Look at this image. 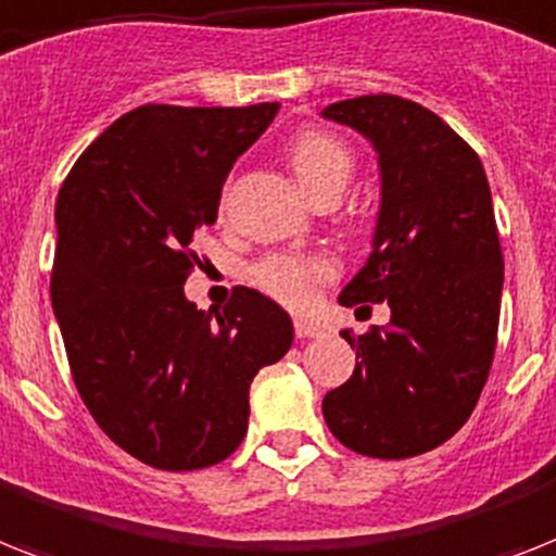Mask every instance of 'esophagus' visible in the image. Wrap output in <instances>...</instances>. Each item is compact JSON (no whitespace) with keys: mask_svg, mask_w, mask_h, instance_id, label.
Wrapping results in <instances>:
<instances>
[{"mask_svg":"<svg viewBox=\"0 0 556 556\" xmlns=\"http://www.w3.org/2000/svg\"><path fill=\"white\" fill-rule=\"evenodd\" d=\"M293 333L300 337V340H311V337H323V325L314 323V319H293Z\"/></svg>","mask_w":556,"mask_h":556,"instance_id":"1","label":"esophagus"}]
</instances>
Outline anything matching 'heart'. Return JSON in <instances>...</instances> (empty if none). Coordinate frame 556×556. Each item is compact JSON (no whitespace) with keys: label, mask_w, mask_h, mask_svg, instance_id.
I'll return each instance as SVG.
<instances>
[{"label":"heart","mask_w":556,"mask_h":556,"mask_svg":"<svg viewBox=\"0 0 556 556\" xmlns=\"http://www.w3.org/2000/svg\"><path fill=\"white\" fill-rule=\"evenodd\" d=\"M286 156L300 185L314 197H340L354 170V153L349 142L331 130L305 128L293 134L286 146ZM337 277V263L323 254H268L251 268V282L270 300L288 308H311L319 286Z\"/></svg>","instance_id":"obj_1"}]
</instances>
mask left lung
<instances>
[{
    "mask_svg": "<svg viewBox=\"0 0 556 556\" xmlns=\"http://www.w3.org/2000/svg\"><path fill=\"white\" fill-rule=\"evenodd\" d=\"M323 116L371 139L382 168L374 251L340 302L391 305L388 325L342 331L359 363L323 417L356 454L417 457L466 426L494 363L503 248L489 179L466 139L410 99L368 93Z\"/></svg>",
    "mask_w": 556,
    "mask_h": 556,
    "instance_id": "8db88e82",
    "label": "left lung"
}]
</instances>
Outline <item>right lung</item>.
I'll return each instance as SVG.
<instances>
[{
  "mask_svg": "<svg viewBox=\"0 0 556 556\" xmlns=\"http://www.w3.org/2000/svg\"><path fill=\"white\" fill-rule=\"evenodd\" d=\"M277 111L134 108L59 188L51 302L67 365L97 426L151 468L200 471L231 457L251 380L291 349V317L254 288H233L219 314L182 291L225 176Z\"/></svg>",
  "mask_w": 556,
  "mask_h": 556,
  "instance_id": "1",
  "label": "right lung"
}]
</instances>
